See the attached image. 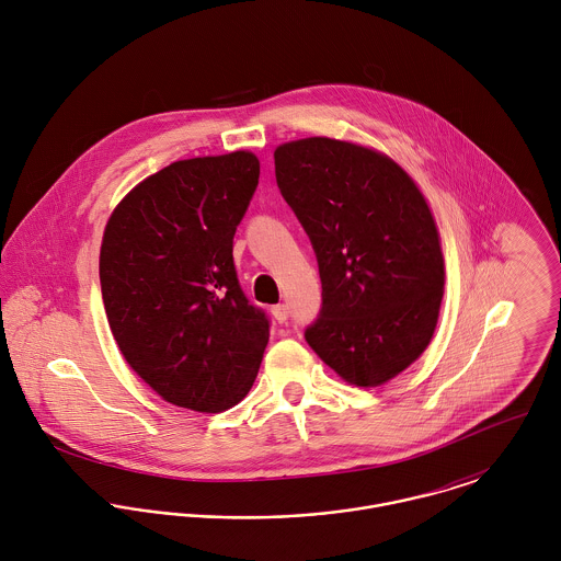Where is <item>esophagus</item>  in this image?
Returning <instances> with one entry per match:
<instances>
[{
	"instance_id": "1",
	"label": "esophagus",
	"mask_w": 561,
	"mask_h": 561,
	"mask_svg": "<svg viewBox=\"0 0 561 561\" xmlns=\"http://www.w3.org/2000/svg\"><path fill=\"white\" fill-rule=\"evenodd\" d=\"M272 316L278 323H285L289 318V309L285 305H276V307H272Z\"/></svg>"
}]
</instances>
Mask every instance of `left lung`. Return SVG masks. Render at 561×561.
<instances>
[{
  "label": "left lung",
  "instance_id": "obj_1",
  "mask_svg": "<svg viewBox=\"0 0 561 561\" xmlns=\"http://www.w3.org/2000/svg\"><path fill=\"white\" fill-rule=\"evenodd\" d=\"M274 165L320 267L307 343L345 382L385 385L427 347L443 300V252L423 194L396 161L330 138L287 142Z\"/></svg>",
  "mask_w": 561,
  "mask_h": 561
}]
</instances>
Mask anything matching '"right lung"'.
<instances>
[{
    "mask_svg": "<svg viewBox=\"0 0 561 561\" xmlns=\"http://www.w3.org/2000/svg\"><path fill=\"white\" fill-rule=\"evenodd\" d=\"M256 183L259 160L245 151L174 161L107 220L99 278L112 334L174 405L220 412L256 378L270 318L245 298L233 263Z\"/></svg>",
    "mask_w": 561,
    "mask_h": 561,
    "instance_id": "add662e5",
    "label": "right lung"
}]
</instances>
